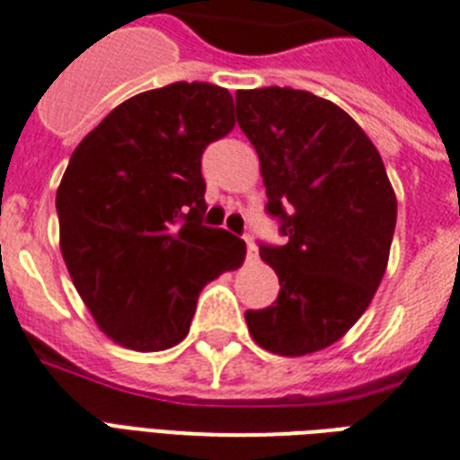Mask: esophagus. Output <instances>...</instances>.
<instances>
[{
    "mask_svg": "<svg viewBox=\"0 0 460 460\" xmlns=\"http://www.w3.org/2000/svg\"><path fill=\"white\" fill-rule=\"evenodd\" d=\"M244 242H247V259L253 261L256 259V244L252 242V237H244Z\"/></svg>",
    "mask_w": 460,
    "mask_h": 460,
    "instance_id": "esophagus-1",
    "label": "esophagus"
}]
</instances>
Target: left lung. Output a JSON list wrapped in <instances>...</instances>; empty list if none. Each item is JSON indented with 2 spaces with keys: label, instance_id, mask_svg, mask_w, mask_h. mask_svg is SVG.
I'll return each instance as SVG.
<instances>
[{
  "label": "left lung",
  "instance_id": "obj_1",
  "mask_svg": "<svg viewBox=\"0 0 460 460\" xmlns=\"http://www.w3.org/2000/svg\"><path fill=\"white\" fill-rule=\"evenodd\" d=\"M237 123L261 161L282 247L261 244L280 280L249 334L280 356L321 351L363 315L387 270L396 197L380 152L340 106L292 87L240 90Z\"/></svg>",
  "mask_w": 460,
  "mask_h": 460
}]
</instances>
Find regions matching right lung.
<instances>
[{
	"mask_svg": "<svg viewBox=\"0 0 460 460\" xmlns=\"http://www.w3.org/2000/svg\"><path fill=\"white\" fill-rule=\"evenodd\" d=\"M234 128L226 87L172 83L116 106L75 146L57 190L71 280L102 332L164 351L190 332L199 292L247 244L201 226V154Z\"/></svg>",
	"mask_w": 460,
	"mask_h": 460,
	"instance_id": "obj_1",
	"label": "right lung"
}]
</instances>
